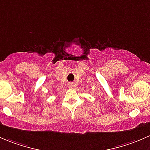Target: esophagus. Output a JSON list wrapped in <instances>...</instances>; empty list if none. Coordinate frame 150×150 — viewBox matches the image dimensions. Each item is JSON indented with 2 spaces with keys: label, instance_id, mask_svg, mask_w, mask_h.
<instances>
[{
  "label": "esophagus",
  "instance_id": "1",
  "mask_svg": "<svg viewBox=\"0 0 150 150\" xmlns=\"http://www.w3.org/2000/svg\"><path fill=\"white\" fill-rule=\"evenodd\" d=\"M69 86H70V87H71V86H73V85H72V84H69Z\"/></svg>",
  "mask_w": 150,
  "mask_h": 150
}]
</instances>
